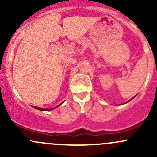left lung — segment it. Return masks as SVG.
<instances>
[{
  "instance_id": "8db88e82",
  "label": "left lung",
  "mask_w": 157,
  "mask_h": 157,
  "mask_svg": "<svg viewBox=\"0 0 157 157\" xmlns=\"http://www.w3.org/2000/svg\"><path fill=\"white\" fill-rule=\"evenodd\" d=\"M133 98H134V97H133ZM133 98H132V99H133Z\"/></svg>"
}]
</instances>
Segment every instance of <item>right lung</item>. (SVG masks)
Masks as SVG:
<instances>
[{
    "label": "right lung",
    "mask_w": 157,
    "mask_h": 157,
    "mask_svg": "<svg viewBox=\"0 0 157 157\" xmlns=\"http://www.w3.org/2000/svg\"><path fill=\"white\" fill-rule=\"evenodd\" d=\"M60 105H61V104H60ZM60 105H58V106H59ZM58 106L55 107V108H57V107H58ZM34 108L36 109H38V110H40V111H50V110H52V109H55V108H52V109H43V108H39V107H36V106H34Z\"/></svg>",
    "instance_id": "obj_1"
}]
</instances>
